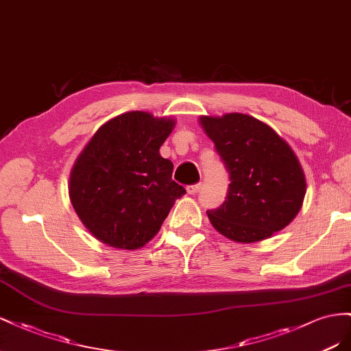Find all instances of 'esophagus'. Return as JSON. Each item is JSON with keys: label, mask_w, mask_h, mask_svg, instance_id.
<instances>
[{"label": "esophagus", "mask_w": 351, "mask_h": 351, "mask_svg": "<svg viewBox=\"0 0 351 351\" xmlns=\"http://www.w3.org/2000/svg\"><path fill=\"white\" fill-rule=\"evenodd\" d=\"M199 188H202V184L188 185V186H186V193H188V194H191V195H194V194H197V193L199 191Z\"/></svg>", "instance_id": "esophagus-1"}]
</instances>
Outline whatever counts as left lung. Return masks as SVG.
<instances>
[{
	"mask_svg": "<svg viewBox=\"0 0 351 351\" xmlns=\"http://www.w3.org/2000/svg\"><path fill=\"white\" fill-rule=\"evenodd\" d=\"M228 173L226 199L207 210L210 222L237 243H256L281 231L298 213L304 173L288 144L260 120L229 113L202 117Z\"/></svg>",
	"mask_w": 351,
	"mask_h": 351,
	"instance_id": "left-lung-1",
	"label": "left lung"
}]
</instances>
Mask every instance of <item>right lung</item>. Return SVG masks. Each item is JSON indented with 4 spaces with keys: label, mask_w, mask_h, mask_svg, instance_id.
I'll list each match as a JSON object with an SVG mask.
<instances>
[{
    "label": "right lung",
    "mask_w": 351,
    "mask_h": 351,
    "mask_svg": "<svg viewBox=\"0 0 351 351\" xmlns=\"http://www.w3.org/2000/svg\"><path fill=\"white\" fill-rule=\"evenodd\" d=\"M173 125L145 112L120 114L99 128L77 157L70 199L101 243L125 250L145 245L186 193L172 179L173 163L158 153Z\"/></svg>",
    "instance_id": "obj_1"
}]
</instances>
